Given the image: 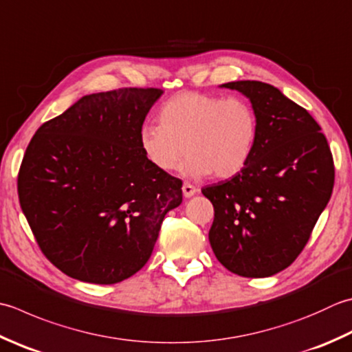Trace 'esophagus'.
<instances>
[{
	"label": "esophagus",
	"mask_w": 352,
	"mask_h": 352,
	"mask_svg": "<svg viewBox=\"0 0 352 352\" xmlns=\"http://www.w3.org/2000/svg\"><path fill=\"white\" fill-rule=\"evenodd\" d=\"M182 190H183V195H184L186 198H190V197H194V195L197 194L198 188H195V186L190 184V183H184Z\"/></svg>",
	"instance_id": "1"
}]
</instances>
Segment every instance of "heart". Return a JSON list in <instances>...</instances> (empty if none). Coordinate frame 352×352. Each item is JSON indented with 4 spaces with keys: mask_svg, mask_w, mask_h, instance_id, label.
Returning a JSON list of instances; mask_svg holds the SVG:
<instances>
[{
    "mask_svg": "<svg viewBox=\"0 0 352 352\" xmlns=\"http://www.w3.org/2000/svg\"><path fill=\"white\" fill-rule=\"evenodd\" d=\"M258 134V116L247 100L188 91L163 103L158 125H143L139 143L144 158L162 172L177 169L188 154L184 175L230 178L250 162Z\"/></svg>",
    "mask_w": 352,
    "mask_h": 352,
    "instance_id": "obj_1",
    "label": "heart"
}]
</instances>
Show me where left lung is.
Listing matches in <instances>:
<instances>
[{"label": "left lung", "mask_w": 352, "mask_h": 352, "mask_svg": "<svg viewBox=\"0 0 352 352\" xmlns=\"http://www.w3.org/2000/svg\"><path fill=\"white\" fill-rule=\"evenodd\" d=\"M219 87L250 100L259 134L238 175L201 189L215 209L209 241L232 273L273 276L304 250L331 198L333 155L318 122L276 87L259 80Z\"/></svg>", "instance_id": "obj_1"}]
</instances>
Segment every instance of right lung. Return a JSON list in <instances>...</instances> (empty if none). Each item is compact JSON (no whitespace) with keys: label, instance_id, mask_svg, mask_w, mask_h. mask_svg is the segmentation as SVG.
Instances as JSON below:
<instances>
[{"label":"right lung","instance_id":"1","mask_svg":"<svg viewBox=\"0 0 352 352\" xmlns=\"http://www.w3.org/2000/svg\"><path fill=\"white\" fill-rule=\"evenodd\" d=\"M158 88L93 93L34 133L18 195L41 250L67 276L117 284L148 263L182 180L144 158L139 133Z\"/></svg>","mask_w":352,"mask_h":352}]
</instances>
